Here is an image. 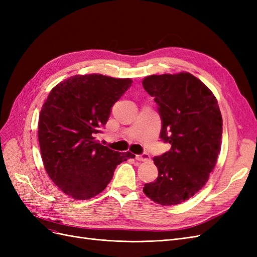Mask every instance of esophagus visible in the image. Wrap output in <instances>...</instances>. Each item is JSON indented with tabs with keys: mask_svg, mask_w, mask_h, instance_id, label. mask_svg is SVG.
Here are the masks:
<instances>
[{
	"mask_svg": "<svg viewBox=\"0 0 257 257\" xmlns=\"http://www.w3.org/2000/svg\"><path fill=\"white\" fill-rule=\"evenodd\" d=\"M136 160L139 162H148L150 160V155L148 153H143L141 155H136Z\"/></svg>",
	"mask_w": 257,
	"mask_h": 257,
	"instance_id": "esophagus-1",
	"label": "esophagus"
}]
</instances>
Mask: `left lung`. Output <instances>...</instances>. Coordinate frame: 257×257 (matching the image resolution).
<instances>
[{
  "label": "left lung",
  "instance_id": "1",
  "mask_svg": "<svg viewBox=\"0 0 257 257\" xmlns=\"http://www.w3.org/2000/svg\"><path fill=\"white\" fill-rule=\"evenodd\" d=\"M144 89L159 105L162 141L172 149L154 157L157 180L144 193L163 206L181 204L203 188L221 150L222 115L207 85L190 73L151 75Z\"/></svg>",
  "mask_w": 257,
  "mask_h": 257
}]
</instances>
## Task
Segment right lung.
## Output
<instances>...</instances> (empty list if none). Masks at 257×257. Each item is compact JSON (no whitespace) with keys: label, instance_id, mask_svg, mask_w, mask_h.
I'll return each instance as SVG.
<instances>
[{"label":"right lung","instance_id":"1","mask_svg":"<svg viewBox=\"0 0 257 257\" xmlns=\"http://www.w3.org/2000/svg\"><path fill=\"white\" fill-rule=\"evenodd\" d=\"M132 82L100 74L76 75L58 83L45 100L38 120L44 167L69 197L96 196L110 182L116 165L135 158L100 145L95 137Z\"/></svg>","mask_w":257,"mask_h":257}]
</instances>
